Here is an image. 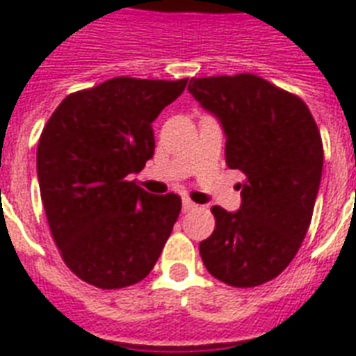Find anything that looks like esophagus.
Here are the masks:
<instances>
[{
	"label": "esophagus",
	"mask_w": 356,
	"mask_h": 356,
	"mask_svg": "<svg viewBox=\"0 0 356 356\" xmlns=\"http://www.w3.org/2000/svg\"><path fill=\"white\" fill-rule=\"evenodd\" d=\"M181 208H184V211H191V209L197 208V204L191 202L189 198H184V202H181Z\"/></svg>",
	"instance_id": "34e87169"
}]
</instances>
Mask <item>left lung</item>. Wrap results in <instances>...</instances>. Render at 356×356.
Here are the masks:
<instances>
[{"mask_svg":"<svg viewBox=\"0 0 356 356\" xmlns=\"http://www.w3.org/2000/svg\"><path fill=\"white\" fill-rule=\"evenodd\" d=\"M187 90L221 122L225 158L245 175L241 206H213L216 230L198 245L206 269L252 288L288 267L312 221L323 145L307 104L252 74L193 78Z\"/></svg>","mask_w":356,"mask_h":356,"instance_id":"left-lung-1","label":"left lung"}]
</instances>
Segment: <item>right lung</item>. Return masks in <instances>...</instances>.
Instances as JSON below:
<instances>
[{
  "mask_svg": "<svg viewBox=\"0 0 356 356\" xmlns=\"http://www.w3.org/2000/svg\"><path fill=\"white\" fill-rule=\"evenodd\" d=\"M187 79L113 78L68 95L44 126L37 175L55 245L74 275L102 290L147 277L181 200L129 181L154 156L152 122Z\"/></svg>",
  "mask_w": 356,
  "mask_h": 356,
  "instance_id": "right-lung-1",
  "label": "right lung"
}]
</instances>
